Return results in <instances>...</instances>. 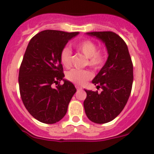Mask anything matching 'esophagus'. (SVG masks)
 Masks as SVG:
<instances>
[{
  "mask_svg": "<svg viewBox=\"0 0 154 154\" xmlns=\"http://www.w3.org/2000/svg\"><path fill=\"white\" fill-rule=\"evenodd\" d=\"M75 88L77 89V90H82V88L81 86H79V85H75Z\"/></svg>",
  "mask_w": 154,
  "mask_h": 154,
  "instance_id": "1",
  "label": "esophagus"
}]
</instances>
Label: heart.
Wrapping results in <instances>:
<instances>
[{"mask_svg":"<svg viewBox=\"0 0 154 154\" xmlns=\"http://www.w3.org/2000/svg\"><path fill=\"white\" fill-rule=\"evenodd\" d=\"M77 50L85 55L88 59V64L95 69H99L105 62L104 54L97 51V45L90 40H85L76 46ZM60 60L65 67H69L72 60V51L69 48H65L61 51ZM92 77V73L88 70L72 69L66 74V79L77 85H82Z\"/></svg>","mask_w":154,"mask_h":154,"instance_id":"heart-1","label":"heart"}]
</instances>
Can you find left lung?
Listing matches in <instances>:
<instances>
[{
	"instance_id": "1",
	"label": "left lung",
	"mask_w": 154,
	"mask_h": 154,
	"mask_svg": "<svg viewBox=\"0 0 154 154\" xmlns=\"http://www.w3.org/2000/svg\"><path fill=\"white\" fill-rule=\"evenodd\" d=\"M101 41L106 48L108 58L92 82L100 93L87 90L84 109L87 117L96 123L115 119L123 109L130 97L133 81V68L126 44L112 31L88 32Z\"/></svg>"
}]
</instances>
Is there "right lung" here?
Here are the masks:
<instances>
[{
  "label": "right lung",
  "instance_id": "add662e5",
  "mask_svg": "<svg viewBox=\"0 0 154 154\" xmlns=\"http://www.w3.org/2000/svg\"><path fill=\"white\" fill-rule=\"evenodd\" d=\"M79 32L45 30L30 40L19 70L20 94L24 106L37 120L47 124L60 121L76 89L64 79L61 51ZM62 80L64 83L60 85ZM54 83L58 84L52 88Z\"/></svg>",
  "mask_w": 154,
  "mask_h": 154
}]
</instances>
